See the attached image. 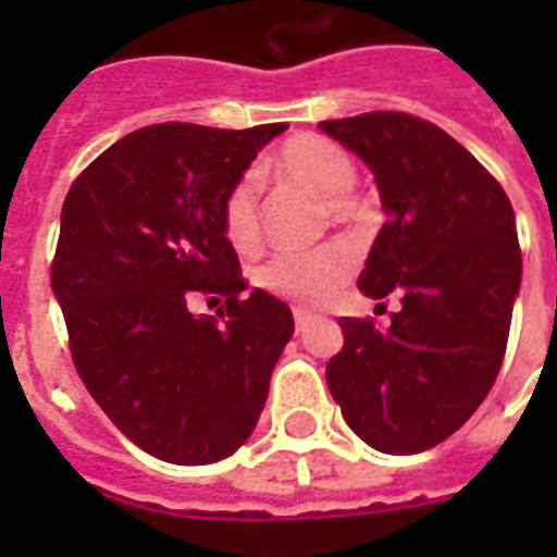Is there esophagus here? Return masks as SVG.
<instances>
[{"label":"esophagus","mask_w":557,"mask_h":557,"mask_svg":"<svg viewBox=\"0 0 557 557\" xmlns=\"http://www.w3.org/2000/svg\"><path fill=\"white\" fill-rule=\"evenodd\" d=\"M309 321H312V314L304 312V309H295V326H297V332H304L306 326H309Z\"/></svg>","instance_id":"1"}]
</instances>
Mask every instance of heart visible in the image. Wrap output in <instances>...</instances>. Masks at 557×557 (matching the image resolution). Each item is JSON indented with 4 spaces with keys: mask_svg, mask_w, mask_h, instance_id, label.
Listing matches in <instances>:
<instances>
[{
    "mask_svg": "<svg viewBox=\"0 0 557 557\" xmlns=\"http://www.w3.org/2000/svg\"><path fill=\"white\" fill-rule=\"evenodd\" d=\"M274 173L286 182L306 187L326 205H341L356 185V164L347 150L321 135H297L280 147ZM225 236L239 251H251L260 243V193L257 176H245L227 193L222 208ZM352 274V253L347 248L321 251H283L260 271V286L286 297L288 304L318 309L332 304Z\"/></svg>",
    "mask_w": 557,
    "mask_h": 557,
    "instance_id": "obj_1",
    "label": "heart"
}]
</instances>
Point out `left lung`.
<instances>
[{
  "label": "left lung",
  "mask_w": 557,
  "mask_h": 557,
  "mask_svg": "<svg viewBox=\"0 0 557 557\" xmlns=\"http://www.w3.org/2000/svg\"><path fill=\"white\" fill-rule=\"evenodd\" d=\"M370 168L387 222L358 288L396 292L389 330L341 318L326 384L347 424L381 454H419L488 396L520 292L515 210L488 170L440 126L405 112L323 121Z\"/></svg>",
  "instance_id": "obj_1"
}]
</instances>
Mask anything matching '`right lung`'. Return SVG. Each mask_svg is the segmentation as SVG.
I'll use <instances>...</instances> for the list:
<instances>
[{"label": "right lung", "mask_w": 557, "mask_h": 557, "mask_svg": "<svg viewBox=\"0 0 557 557\" xmlns=\"http://www.w3.org/2000/svg\"><path fill=\"white\" fill-rule=\"evenodd\" d=\"M283 129L144 126L100 152L63 201L51 288L74 367L117 431L164 462L231 457L295 332L283 300L239 297L222 222L227 193ZM193 290L225 296L226 323L193 315Z\"/></svg>", "instance_id": "obj_1"}]
</instances>
